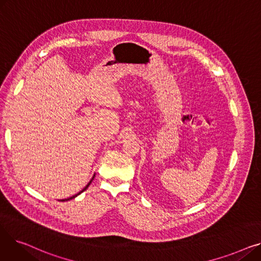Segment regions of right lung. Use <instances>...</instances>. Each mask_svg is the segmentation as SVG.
Here are the masks:
<instances>
[{"mask_svg":"<svg viewBox=\"0 0 261 261\" xmlns=\"http://www.w3.org/2000/svg\"><path fill=\"white\" fill-rule=\"evenodd\" d=\"M94 176H95V175H94ZM94 176H93V177H92V180H91V181H90V182H89V184H88V185H87V186H86V187H85V188H84V189H82V190H81V191H80V193H78V194H77V195H75V196H73V197H71V198H68V199H64V200H61V201H68V200H72V199H74V198H76V197H77V196H78V195H80V194H81V193H84V191H85V190H86V189H87V188H88V187H89V186H90V184H91V183H92V181H93V179H94Z\"/></svg>","mask_w":261,"mask_h":261,"instance_id":"add662e5","label":"right lung"}]
</instances>
